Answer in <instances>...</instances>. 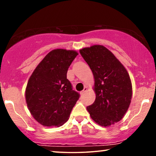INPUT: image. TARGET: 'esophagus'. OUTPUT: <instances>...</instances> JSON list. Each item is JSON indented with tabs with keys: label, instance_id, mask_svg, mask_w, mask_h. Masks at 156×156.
Returning a JSON list of instances; mask_svg holds the SVG:
<instances>
[{
	"label": "esophagus",
	"instance_id": "34e87169",
	"mask_svg": "<svg viewBox=\"0 0 156 156\" xmlns=\"http://www.w3.org/2000/svg\"><path fill=\"white\" fill-rule=\"evenodd\" d=\"M87 90V87H84V89H83V90L82 91H81V92H80V94H84L85 93V92H86V91Z\"/></svg>",
	"mask_w": 156,
	"mask_h": 156
}]
</instances>
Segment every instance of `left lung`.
I'll use <instances>...</instances> for the list:
<instances>
[{
  "label": "left lung",
  "mask_w": 156,
  "mask_h": 156,
  "mask_svg": "<svg viewBox=\"0 0 156 156\" xmlns=\"http://www.w3.org/2000/svg\"><path fill=\"white\" fill-rule=\"evenodd\" d=\"M92 71L96 99L87 107L91 118L108 126L123 118L131 104L132 85L126 69L112 52L102 45L80 50Z\"/></svg>",
  "instance_id": "1"
}]
</instances>
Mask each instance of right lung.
<instances>
[{
  "label": "right lung",
  "instance_id": "1",
  "mask_svg": "<svg viewBox=\"0 0 156 156\" xmlns=\"http://www.w3.org/2000/svg\"><path fill=\"white\" fill-rule=\"evenodd\" d=\"M77 55L73 50H52L29 79L25 90L27 105L42 126L63 125L80 97L67 79L68 68Z\"/></svg>",
  "mask_w": 156,
  "mask_h": 156
}]
</instances>
